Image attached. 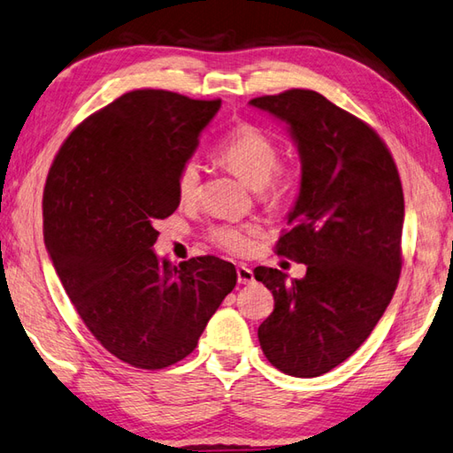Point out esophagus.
<instances>
[{
	"label": "esophagus",
	"instance_id": "1",
	"mask_svg": "<svg viewBox=\"0 0 453 453\" xmlns=\"http://www.w3.org/2000/svg\"><path fill=\"white\" fill-rule=\"evenodd\" d=\"M255 280V274L250 267H245V265H239L237 267V282L239 285H251Z\"/></svg>",
	"mask_w": 453,
	"mask_h": 453
}]
</instances>
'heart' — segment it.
<instances>
[{
    "label": "heart",
    "mask_w": 453,
    "mask_h": 453,
    "mask_svg": "<svg viewBox=\"0 0 453 453\" xmlns=\"http://www.w3.org/2000/svg\"><path fill=\"white\" fill-rule=\"evenodd\" d=\"M218 161L229 173L263 194L271 206L288 200V180L274 173L279 166V147L269 133L253 123H239L216 147ZM176 194L182 203H192L200 194V165L196 158L184 161L176 173ZM257 229L251 226H216L211 243L232 255H247L255 245Z\"/></svg>",
    "instance_id": "1"
}]
</instances>
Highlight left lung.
Segmentation results:
<instances>
[{"mask_svg":"<svg viewBox=\"0 0 453 453\" xmlns=\"http://www.w3.org/2000/svg\"><path fill=\"white\" fill-rule=\"evenodd\" d=\"M253 108L287 123L303 176L277 253L306 265L303 279L257 267L274 310L259 326L271 365L320 377L369 338L401 277L404 196L393 155L365 121L314 90L261 96Z\"/></svg>","mask_w":453,"mask_h":453,"instance_id":"8db88e82","label":"left lung"}]
</instances>
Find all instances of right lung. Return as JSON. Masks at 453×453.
Here are the masks:
<instances>
[{"instance_id": "right-lung-1", "label": "right lung", "mask_w": 453, "mask_h": 453, "mask_svg": "<svg viewBox=\"0 0 453 453\" xmlns=\"http://www.w3.org/2000/svg\"><path fill=\"white\" fill-rule=\"evenodd\" d=\"M221 100L133 90L70 133L42 194L44 245L70 303L111 356L165 369L190 356L237 282L214 255L158 259L157 219Z\"/></svg>"}]
</instances>
